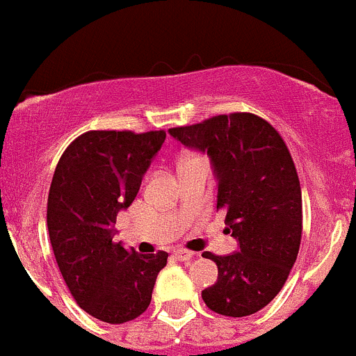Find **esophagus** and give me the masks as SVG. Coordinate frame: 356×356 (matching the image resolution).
<instances>
[{"label":"esophagus","mask_w":356,"mask_h":356,"mask_svg":"<svg viewBox=\"0 0 356 356\" xmlns=\"http://www.w3.org/2000/svg\"><path fill=\"white\" fill-rule=\"evenodd\" d=\"M175 256H177L179 261H190L193 258V252L188 251V249H177Z\"/></svg>","instance_id":"esophagus-1"}]
</instances>
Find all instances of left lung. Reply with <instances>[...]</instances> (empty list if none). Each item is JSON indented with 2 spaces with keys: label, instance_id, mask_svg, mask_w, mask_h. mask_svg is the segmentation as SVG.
I'll use <instances>...</instances> for the list:
<instances>
[{
  "label": "left lung",
  "instance_id": "left-lung-1",
  "mask_svg": "<svg viewBox=\"0 0 356 356\" xmlns=\"http://www.w3.org/2000/svg\"><path fill=\"white\" fill-rule=\"evenodd\" d=\"M170 135L207 152L218 179L216 207L238 242L232 254L202 252L218 266L204 302L225 316L252 315L280 293L301 244V186L289 149L268 121L249 112L214 115Z\"/></svg>",
  "mask_w": 356,
  "mask_h": 356
}]
</instances>
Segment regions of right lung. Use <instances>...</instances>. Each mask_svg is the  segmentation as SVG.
<instances>
[{
    "mask_svg": "<svg viewBox=\"0 0 356 356\" xmlns=\"http://www.w3.org/2000/svg\"><path fill=\"white\" fill-rule=\"evenodd\" d=\"M166 131H86L60 157L48 193L55 259L77 305L95 318L124 323L150 305L168 252L138 254L114 242L115 218L131 206Z\"/></svg>",
    "mask_w": 356,
    "mask_h": 356,
    "instance_id": "add662e5",
    "label": "right lung"
}]
</instances>
